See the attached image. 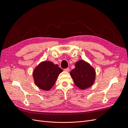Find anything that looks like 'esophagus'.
Listing matches in <instances>:
<instances>
[{"mask_svg": "<svg viewBox=\"0 0 128 128\" xmlns=\"http://www.w3.org/2000/svg\"><path fill=\"white\" fill-rule=\"evenodd\" d=\"M64 71H66V72H69V71H70V69H69V68L65 69H64Z\"/></svg>", "mask_w": 128, "mask_h": 128, "instance_id": "esophagus-1", "label": "esophagus"}]
</instances>
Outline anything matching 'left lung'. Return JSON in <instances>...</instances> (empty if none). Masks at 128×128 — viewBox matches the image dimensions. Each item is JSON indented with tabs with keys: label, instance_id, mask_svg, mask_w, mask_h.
<instances>
[{
	"label": "left lung",
	"instance_id": "obj_1",
	"mask_svg": "<svg viewBox=\"0 0 128 128\" xmlns=\"http://www.w3.org/2000/svg\"><path fill=\"white\" fill-rule=\"evenodd\" d=\"M75 85L81 90H86L94 84L96 73L94 68L89 63L80 60L75 64V68L70 72Z\"/></svg>",
	"mask_w": 128,
	"mask_h": 128
}]
</instances>
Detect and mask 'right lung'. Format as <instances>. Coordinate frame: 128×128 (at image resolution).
Wrapping results in <instances>:
<instances>
[{
    "instance_id": "add662e5",
    "label": "right lung",
    "mask_w": 128,
    "mask_h": 128,
    "mask_svg": "<svg viewBox=\"0 0 128 128\" xmlns=\"http://www.w3.org/2000/svg\"><path fill=\"white\" fill-rule=\"evenodd\" d=\"M62 70L58 64L52 61H44L34 68L32 76L34 83L38 87L44 91H48L54 86L59 74Z\"/></svg>"
}]
</instances>
